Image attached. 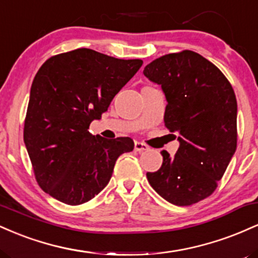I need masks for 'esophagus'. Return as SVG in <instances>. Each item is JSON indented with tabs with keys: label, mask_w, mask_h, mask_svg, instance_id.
<instances>
[{
	"label": "esophagus",
	"mask_w": 258,
	"mask_h": 258,
	"mask_svg": "<svg viewBox=\"0 0 258 258\" xmlns=\"http://www.w3.org/2000/svg\"><path fill=\"white\" fill-rule=\"evenodd\" d=\"M149 149V147L146 146V144L141 143V142H136L135 143V150L138 153H143V152H147V150Z\"/></svg>",
	"instance_id": "1"
}]
</instances>
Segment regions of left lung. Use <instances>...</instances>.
Instances as JSON below:
<instances>
[{"label":"left lung","mask_w":258,"mask_h":258,"mask_svg":"<svg viewBox=\"0 0 258 258\" xmlns=\"http://www.w3.org/2000/svg\"><path fill=\"white\" fill-rule=\"evenodd\" d=\"M143 74L161 85L165 126L179 141L174 156L162 150L161 167L147 173L148 182L168 203L193 205L214 193L235 153V93L215 64L188 49L155 59Z\"/></svg>","instance_id":"left-lung-1"}]
</instances>
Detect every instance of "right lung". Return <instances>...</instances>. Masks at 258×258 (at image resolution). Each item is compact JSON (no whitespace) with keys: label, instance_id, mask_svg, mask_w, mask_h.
<instances>
[{"label":"right lung","instance_id":"right-lung-1","mask_svg":"<svg viewBox=\"0 0 258 258\" xmlns=\"http://www.w3.org/2000/svg\"><path fill=\"white\" fill-rule=\"evenodd\" d=\"M143 64L79 48L53 55L32 81L24 143L43 191L68 205L87 203L105 188L128 137L105 139L88 132L112 98Z\"/></svg>","mask_w":258,"mask_h":258}]
</instances>
